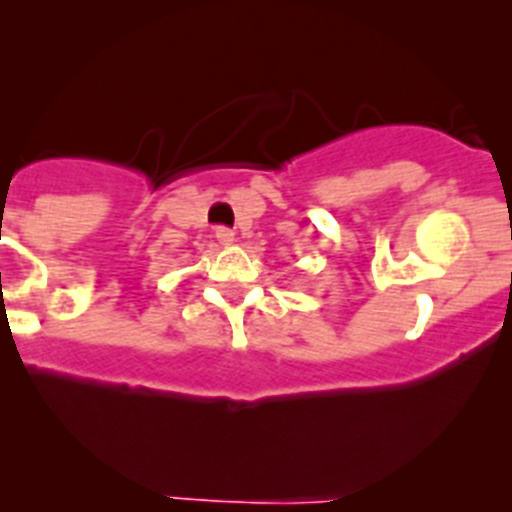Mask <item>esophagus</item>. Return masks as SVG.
<instances>
[{
    "label": "esophagus",
    "instance_id": "34e87169",
    "mask_svg": "<svg viewBox=\"0 0 512 512\" xmlns=\"http://www.w3.org/2000/svg\"><path fill=\"white\" fill-rule=\"evenodd\" d=\"M215 238H217V243H220V246H233L235 233L230 228H217Z\"/></svg>",
    "mask_w": 512,
    "mask_h": 512
}]
</instances>
